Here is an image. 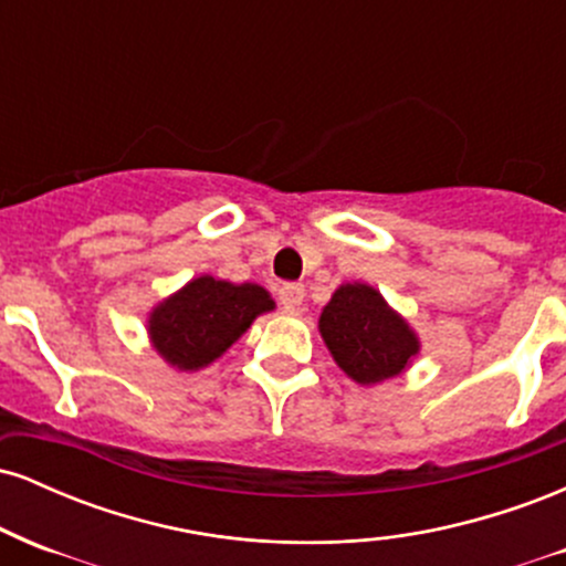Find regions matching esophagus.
Segmentation results:
<instances>
[{
    "mask_svg": "<svg viewBox=\"0 0 566 566\" xmlns=\"http://www.w3.org/2000/svg\"><path fill=\"white\" fill-rule=\"evenodd\" d=\"M303 295V284H284V287H279V303H282V308L290 311V314H295V311L301 308Z\"/></svg>",
    "mask_w": 566,
    "mask_h": 566,
    "instance_id": "1",
    "label": "esophagus"
}]
</instances>
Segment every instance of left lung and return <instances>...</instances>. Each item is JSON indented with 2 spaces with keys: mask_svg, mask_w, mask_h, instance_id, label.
<instances>
[{
  "mask_svg": "<svg viewBox=\"0 0 566 566\" xmlns=\"http://www.w3.org/2000/svg\"><path fill=\"white\" fill-rule=\"evenodd\" d=\"M319 333L337 367L361 386L396 378L418 356L415 329L369 284H340L324 305Z\"/></svg>",
  "mask_w": 566,
  "mask_h": 566,
  "instance_id": "1",
  "label": "left lung"
}]
</instances>
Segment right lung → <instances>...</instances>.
I'll return each instance as SVG.
<instances>
[{"mask_svg":"<svg viewBox=\"0 0 566 566\" xmlns=\"http://www.w3.org/2000/svg\"><path fill=\"white\" fill-rule=\"evenodd\" d=\"M265 311H274V301L261 284L197 276L154 305L148 337L167 365L193 373L223 356Z\"/></svg>","mask_w":566,"mask_h":566,"instance_id":"1","label":"right lung"}]
</instances>
